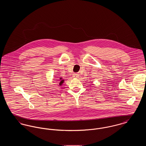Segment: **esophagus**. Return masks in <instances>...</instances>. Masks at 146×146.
<instances>
[{
	"mask_svg": "<svg viewBox=\"0 0 146 146\" xmlns=\"http://www.w3.org/2000/svg\"><path fill=\"white\" fill-rule=\"evenodd\" d=\"M79 76V75L78 74H76V73H74V74H73V77L74 78H78Z\"/></svg>",
	"mask_w": 146,
	"mask_h": 146,
	"instance_id": "1",
	"label": "esophagus"
}]
</instances>
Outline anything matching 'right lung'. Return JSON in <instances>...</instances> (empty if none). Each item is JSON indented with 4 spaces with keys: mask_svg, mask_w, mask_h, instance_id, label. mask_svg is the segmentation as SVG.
<instances>
[{
    "mask_svg": "<svg viewBox=\"0 0 146 146\" xmlns=\"http://www.w3.org/2000/svg\"><path fill=\"white\" fill-rule=\"evenodd\" d=\"M60 80H58V82H60V83H59V85H61L63 83V82H64V80L62 79V78H60Z\"/></svg>",
    "mask_w": 146,
    "mask_h": 146,
    "instance_id": "right-lung-1",
    "label": "right lung"
}]
</instances>
